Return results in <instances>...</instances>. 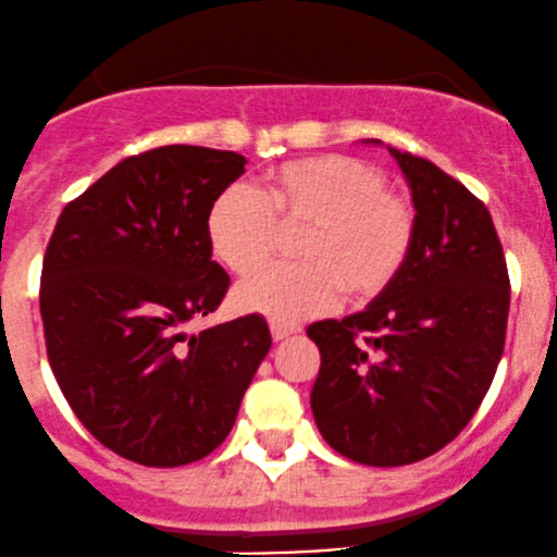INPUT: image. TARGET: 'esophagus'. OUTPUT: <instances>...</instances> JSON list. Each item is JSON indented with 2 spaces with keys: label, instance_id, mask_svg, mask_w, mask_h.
Masks as SVG:
<instances>
[{
  "label": "esophagus",
  "instance_id": "esophagus-1",
  "mask_svg": "<svg viewBox=\"0 0 557 557\" xmlns=\"http://www.w3.org/2000/svg\"><path fill=\"white\" fill-rule=\"evenodd\" d=\"M269 331H272V339L280 342V339H288L290 334H296V331H301L296 323H280V320H272L269 323Z\"/></svg>",
  "mask_w": 557,
  "mask_h": 557
}]
</instances>
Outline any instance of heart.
<instances>
[{
    "mask_svg": "<svg viewBox=\"0 0 557 557\" xmlns=\"http://www.w3.org/2000/svg\"><path fill=\"white\" fill-rule=\"evenodd\" d=\"M280 228L301 234L299 263L263 269L234 288L239 312L301 320L380 299L407 267L418 239L412 199L387 188L377 166L352 156H305L283 161L256 190L234 185L207 212L212 256L234 274H250L272 258Z\"/></svg>",
    "mask_w": 557,
    "mask_h": 557,
    "instance_id": "heart-1",
    "label": "heart"
}]
</instances>
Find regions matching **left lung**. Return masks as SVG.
Here are the masks:
<instances>
[{
	"label": "left lung",
	"instance_id": "obj_1",
	"mask_svg": "<svg viewBox=\"0 0 557 557\" xmlns=\"http://www.w3.org/2000/svg\"><path fill=\"white\" fill-rule=\"evenodd\" d=\"M418 210L401 277L363 312L320 320L312 414L367 466L423 460L466 429L507 339L509 272L487 207L429 159L391 150Z\"/></svg>",
	"mask_w": 557,
	"mask_h": 557
}]
</instances>
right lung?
<instances>
[{"label": "right lung", "instance_id": "add662e5", "mask_svg": "<svg viewBox=\"0 0 557 557\" xmlns=\"http://www.w3.org/2000/svg\"><path fill=\"white\" fill-rule=\"evenodd\" d=\"M245 156L164 145L128 156L61 210L39 283L45 347L72 412L107 450L185 466L221 445L272 347L261 314L188 334L228 274L207 212Z\"/></svg>", "mask_w": 557, "mask_h": 557}]
</instances>
